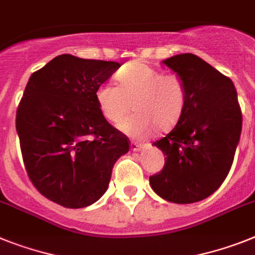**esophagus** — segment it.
<instances>
[{
    "label": "esophagus",
    "mask_w": 255,
    "mask_h": 255,
    "mask_svg": "<svg viewBox=\"0 0 255 255\" xmlns=\"http://www.w3.org/2000/svg\"><path fill=\"white\" fill-rule=\"evenodd\" d=\"M142 146H144V145L138 144V142H136V141H132L131 142V150L133 151H140L141 149H142Z\"/></svg>",
    "instance_id": "esophagus-1"
}]
</instances>
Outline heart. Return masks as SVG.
Masks as SVG:
<instances>
[{
	"instance_id": "heart-1",
	"label": "heart",
	"mask_w": 255,
	"mask_h": 255,
	"mask_svg": "<svg viewBox=\"0 0 255 255\" xmlns=\"http://www.w3.org/2000/svg\"><path fill=\"white\" fill-rule=\"evenodd\" d=\"M118 84L102 83L96 89L101 114L118 123L133 108L119 128L133 137H145L157 127L168 129L183 117L188 104L187 83L179 74L163 72L142 62H131L115 74Z\"/></svg>"
}]
</instances>
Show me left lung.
<instances>
[{
	"label": "left lung",
	"mask_w": 255,
	"mask_h": 255,
	"mask_svg": "<svg viewBox=\"0 0 255 255\" xmlns=\"http://www.w3.org/2000/svg\"><path fill=\"white\" fill-rule=\"evenodd\" d=\"M163 63L185 80L188 104L172 131L154 142L166 160L149 180L166 201L193 204L226 180L240 141L243 114L232 80L204 59L185 53Z\"/></svg>",
	"instance_id": "8db88e82"
}]
</instances>
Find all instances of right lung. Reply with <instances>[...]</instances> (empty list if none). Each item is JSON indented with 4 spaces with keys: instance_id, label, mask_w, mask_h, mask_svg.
<instances>
[{
    "instance_id": "add662e5",
    "label": "right lung",
    "mask_w": 255,
    "mask_h": 255,
    "mask_svg": "<svg viewBox=\"0 0 255 255\" xmlns=\"http://www.w3.org/2000/svg\"><path fill=\"white\" fill-rule=\"evenodd\" d=\"M121 65L62 54L31 75L16 110V132L31 183L68 209L92 205L106 192L126 134L98 108L96 89Z\"/></svg>"
}]
</instances>
